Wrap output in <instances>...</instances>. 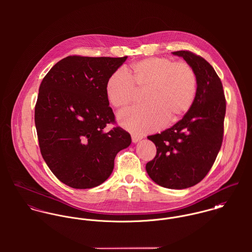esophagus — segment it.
Listing matches in <instances>:
<instances>
[{
    "label": "esophagus",
    "mask_w": 252,
    "mask_h": 252,
    "mask_svg": "<svg viewBox=\"0 0 252 252\" xmlns=\"http://www.w3.org/2000/svg\"><path fill=\"white\" fill-rule=\"evenodd\" d=\"M142 139H143L142 136H139V135H136V134H133V135H132V142H133L134 144H137V143L140 142Z\"/></svg>",
    "instance_id": "34e87169"
}]
</instances>
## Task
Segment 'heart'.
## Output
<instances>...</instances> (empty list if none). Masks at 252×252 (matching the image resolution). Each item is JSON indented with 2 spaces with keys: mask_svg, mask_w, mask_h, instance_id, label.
I'll return each instance as SVG.
<instances>
[{
  "mask_svg": "<svg viewBox=\"0 0 252 252\" xmlns=\"http://www.w3.org/2000/svg\"><path fill=\"white\" fill-rule=\"evenodd\" d=\"M197 89V77L185 62L164 57H150L132 64L125 73L108 77L106 94L114 108H123L137 101V92H144V108L118 113L119 124L135 133L161 128L166 120L176 122L191 108Z\"/></svg>",
  "mask_w": 252,
  "mask_h": 252,
  "instance_id": "b5f03b06",
  "label": "heart"
}]
</instances>
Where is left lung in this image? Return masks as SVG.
Returning a JSON list of instances; mask_svg holds the SVG:
<instances>
[{
    "instance_id": "obj_1",
    "label": "left lung",
    "mask_w": 252,
    "mask_h": 252,
    "mask_svg": "<svg viewBox=\"0 0 252 252\" xmlns=\"http://www.w3.org/2000/svg\"><path fill=\"white\" fill-rule=\"evenodd\" d=\"M194 70L197 90L193 104L173 127L148 136L157 152L146 166L160 186L184 189L199 183L213 167L223 140L226 101L220 78L204 58L190 51H175Z\"/></svg>"
}]
</instances>
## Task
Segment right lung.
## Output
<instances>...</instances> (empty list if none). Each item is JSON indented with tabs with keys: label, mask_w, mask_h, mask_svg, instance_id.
I'll return each mask as SVG.
<instances>
[{
	"label": "right lung",
	"mask_w": 252,
	"mask_h": 252,
	"mask_svg": "<svg viewBox=\"0 0 252 252\" xmlns=\"http://www.w3.org/2000/svg\"><path fill=\"white\" fill-rule=\"evenodd\" d=\"M127 56H68L42 79L35 108L40 153L54 176L76 189L96 187L108 180L116 154L131 144L114 122L106 84Z\"/></svg>",
	"instance_id": "obj_1"
}]
</instances>
